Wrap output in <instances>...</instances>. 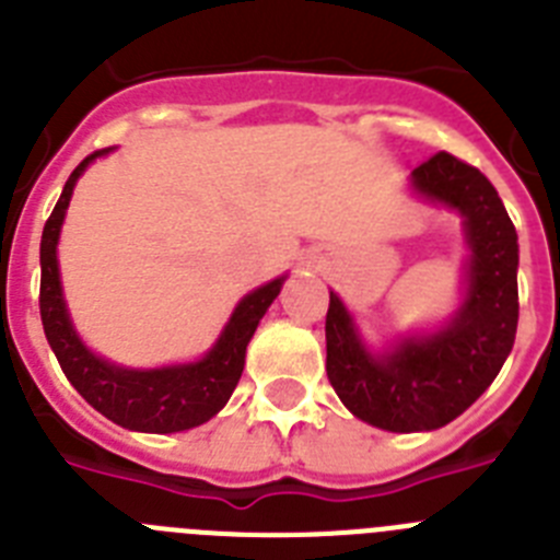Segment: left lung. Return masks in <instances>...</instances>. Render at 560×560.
I'll return each instance as SVG.
<instances>
[{
  "label": "left lung",
  "instance_id": "left-lung-1",
  "mask_svg": "<svg viewBox=\"0 0 560 560\" xmlns=\"http://www.w3.org/2000/svg\"><path fill=\"white\" fill-rule=\"evenodd\" d=\"M409 187L463 219L468 260L457 311L381 350L364 341L336 291L325 316V370L339 400L370 427L400 434L432 432L471 407L511 355L518 325V237L497 187L446 151L415 167Z\"/></svg>",
  "mask_w": 560,
  "mask_h": 560
}]
</instances>
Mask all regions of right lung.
<instances>
[{
	"label": "right lung",
	"mask_w": 560,
	"mask_h": 560,
	"mask_svg": "<svg viewBox=\"0 0 560 560\" xmlns=\"http://www.w3.org/2000/svg\"><path fill=\"white\" fill-rule=\"evenodd\" d=\"M114 148L89 153L86 160L72 171L63 185L56 210L44 224L42 235V323L49 348L56 353L69 384L86 398V404L106 415L112 423L131 432L173 434L187 432L221 412L237 387L246 364V345L255 336L257 325L275 303L285 277H275L260 289L235 305L230 323L219 334L215 345L201 359L185 364H165V368H122L89 350L78 336L67 300H63L61 269H58V237H61L67 207L72 199L78 179L89 165Z\"/></svg>",
	"instance_id": "add662e5"
}]
</instances>
